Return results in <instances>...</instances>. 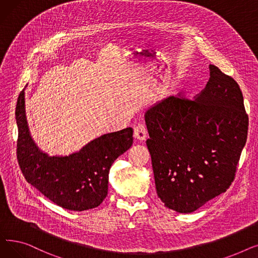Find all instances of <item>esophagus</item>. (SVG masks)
I'll use <instances>...</instances> for the list:
<instances>
[{
	"label": "esophagus",
	"mask_w": 258,
	"mask_h": 258,
	"mask_svg": "<svg viewBox=\"0 0 258 258\" xmlns=\"http://www.w3.org/2000/svg\"><path fill=\"white\" fill-rule=\"evenodd\" d=\"M134 137L139 141H144L147 137V130L144 125L139 124L134 128Z\"/></svg>",
	"instance_id": "obj_1"
}]
</instances>
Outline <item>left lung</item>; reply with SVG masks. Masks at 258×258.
I'll return each mask as SVG.
<instances>
[{
	"label": "left lung",
	"instance_id": "obj_1",
	"mask_svg": "<svg viewBox=\"0 0 258 258\" xmlns=\"http://www.w3.org/2000/svg\"><path fill=\"white\" fill-rule=\"evenodd\" d=\"M205 89L192 100L170 96L145 113L157 195L191 213L225 192L247 141L249 118L236 81L209 66Z\"/></svg>",
	"mask_w": 258,
	"mask_h": 258
}]
</instances>
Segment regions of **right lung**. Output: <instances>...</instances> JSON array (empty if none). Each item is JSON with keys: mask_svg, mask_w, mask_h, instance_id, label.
<instances>
[{"mask_svg": "<svg viewBox=\"0 0 258 258\" xmlns=\"http://www.w3.org/2000/svg\"><path fill=\"white\" fill-rule=\"evenodd\" d=\"M17 155L26 181L64 209L89 210L107 196L108 172L114 161L133 144V128L102 135L69 156H53L39 150L27 123L25 91L18 98Z\"/></svg>", "mask_w": 258, "mask_h": 258, "instance_id": "obj_1", "label": "right lung"}]
</instances>
